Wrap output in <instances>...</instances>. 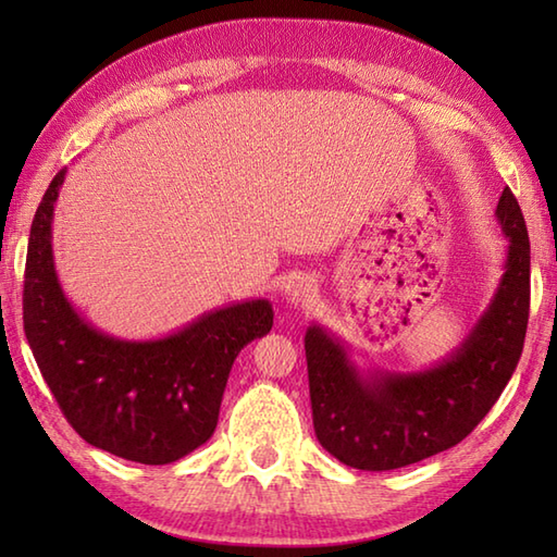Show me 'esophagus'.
<instances>
[{
    "label": "esophagus",
    "instance_id": "obj_1",
    "mask_svg": "<svg viewBox=\"0 0 557 557\" xmlns=\"http://www.w3.org/2000/svg\"><path fill=\"white\" fill-rule=\"evenodd\" d=\"M318 297V285H315V280H311V277H301L297 285H294V289H292V294H289V301L294 304V306H304V304H309V301H313Z\"/></svg>",
    "mask_w": 557,
    "mask_h": 557
}]
</instances>
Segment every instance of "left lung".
<instances>
[{"label":"left lung","mask_w":557,"mask_h":557,"mask_svg":"<svg viewBox=\"0 0 557 557\" xmlns=\"http://www.w3.org/2000/svg\"><path fill=\"white\" fill-rule=\"evenodd\" d=\"M495 218L507 239L498 289L459 347L429 369L363 371L345 339L321 323L306 330L315 437L342 465L389 471L455 447L510 383L524 347L531 275L527 224L510 188Z\"/></svg>","instance_id":"1"}]
</instances>
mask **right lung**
<instances>
[{
    "instance_id": "obj_1",
    "label": "right lung",
    "mask_w": 557,
    "mask_h": 557,
    "mask_svg": "<svg viewBox=\"0 0 557 557\" xmlns=\"http://www.w3.org/2000/svg\"><path fill=\"white\" fill-rule=\"evenodd\" d=\"M66 168L30 224L23 327L47 387L92 447L138 465H172L215 433L234 359L270 333L268 299L236 301L156 339H122L83 318L62 289L52 220Z\"/></svg>"
}]
</instances>
